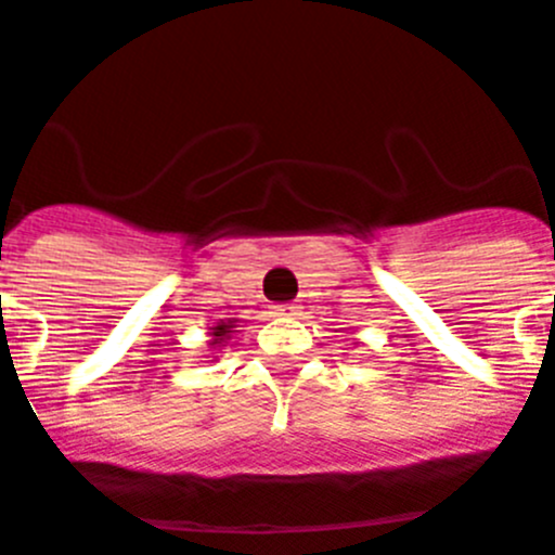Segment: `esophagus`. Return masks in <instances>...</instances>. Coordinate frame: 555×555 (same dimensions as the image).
Listing matches in <instances>:
<instances>
[{"label": "esophagus", "instance_id": "obj_1", "mask_svg": "<svg viewBox=\"0 0 555 555\" xmlns=\"http://www.w3.org/2000/svg\"><path fill=\"white\" fill-rule=\"evenodd\" d=\"M298 312V304H281L278 306V314H295Z\"/></svg>", "mask_w": 555, "mask_h": 555}]
</instances>
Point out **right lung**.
<instances>
[{
	"instance_id": "right-lung-1",
	"label": "right lung",
	"mask_w": 555,
	"mask_h": 555,
	"mask_svg": "<svg viewBox=\"0 0 555 555\" xmlns=\"http://www.w3.org/2000/svg\"><path fill=\"white\" fill-rule=\"evenodd\" d=\"M232 326H234V321L217 323L215 332H211V335H215V340H211V344H215V347H220V344H225V338H229V332H232Z\"/></svg>"
}]
</instances>
